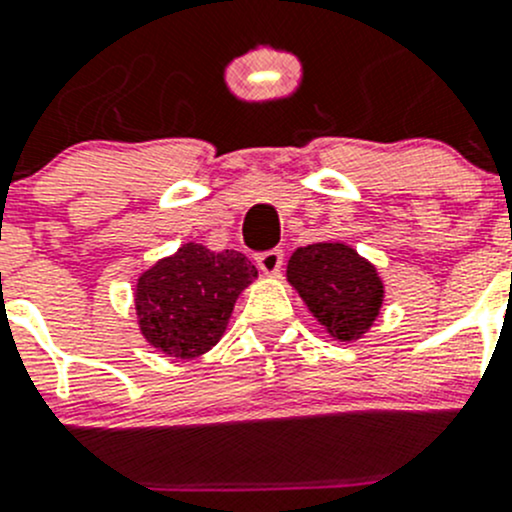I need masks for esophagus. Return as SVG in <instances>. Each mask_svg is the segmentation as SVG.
Returning <instances> with one entry per match:
<instances>
[{"label":"esophagus","mask_w":512,"mask_h":512,"mask_svg":"<svg viewBox=\"0 0 512 512\" xmlns=\"http://www.w3.org/2000/svg\"><path fill=\"white\" fill-rule=\"evenodd\" d=\"M282 260H285V252H282V250L262 252V255H257V267H260V270L265 272V275L275 277V275H280Z\"/></svg>","instance_id":"1"}]
</instances>
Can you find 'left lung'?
I'll return each mask as SVG.
<instances>
[{
  "label": "left lung",
  "instance_id": "1",
  "mask_svg": "<svg viewBox=\"0 0 512 512\" xmlns=\"http://www.w3.org/2000/svg\"><path fill=\"white\" fill-rule=\"evenodd\" d=\"M287 282L334 342L354 344L374 327L386 287L374 262L347 242L297 247L287 262Z\"/></svg>",
  "mask_w": 512,
  "mask_h": 512
}]
</instances>
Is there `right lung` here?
<instances>
[{"label":"right lung","instance_id":"add662e5","mask_svg":"<svg viewBox=\"0 0 512 512\" xmlns=\"http://www.w3.org/2000/svg\"><path fill=\"white\" fill-rule=\"evenodd\" d=\"M257 280L242 252L185 242L138 275L136 322L156 352L195 359L223 339L237 297Z\"/></svg>","mask_w":512,"mask_h":512}]
</instances>
